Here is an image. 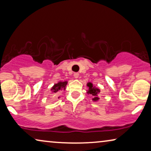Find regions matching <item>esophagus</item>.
Instances as JSON below:
<instances>
[{
  "mask_svg": "<svg viewBox=\"0 0 151 151\" xmlns=\"http://www.w3.org/2000/svg\"><path fill=\"white\" fill-rule=\"evenodd\" d=\"M73 76H74V78H78V77H79V73H74Z\"/></svg>",
  "mask_w": 151,
  "mask_h": 151,
  "instance_id": "esophagus-1",
  "label": "esophagus"
}]
</instances>
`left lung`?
I'll list each match as a JSON object with an SVG mask.
<instances>
[{"label":"left lung","mask_w":151,"mask_h":151,"mask_svg":"<svg viewBox=\"0 0 151 151\" xmlns=\"http://www.w3.org/2000/svg\"><path fill=\"white\" fill-rule=\"evenodd\" d=\"M87 86L89 87V89H88V93H90L94 97V98L93 99L94 101H96L98 100L99 98L98 97V94L100 93V90L98 89V88H97L96 87H94V86H93V84L89 82V83H88Z\"/></svg>","instance_id":"obj_1"}]
</instances>
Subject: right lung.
<instances>
[{"label": "right lung", "mask_w": 151, "mask_h": 151, "mask_svg": "<svg viewBox=\"0 0 151 151\" xmlns=\"http://www.w3.org/2000/svg\"><path fill=\"white\" fill-rule=\"evenodd\" d=\"M67 82H60L58 83L55 84L54 86H53L52 88H51V91H52L53 93H58L61 89L65 90V86L67 85Z\"/></svg>", "instance_id": "right-lung-1"}]
</instances>
